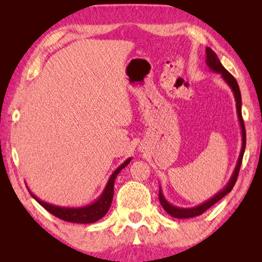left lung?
Segmentation results:
<instances>
[{
    "mask_svg": "<svg viewBox=\"0 0 262 262\" xmlns=\"http://www.w3.org/2000/svg\"><path fill=\"white\" fill-rule=\"evenodd\" d=\"M206 53H207V64L209 66V68L211 70H214V72H216V73L222 74V77H223L225 79V82H227L229 85L231 86L233 94H234V98H236V105H237L238 118H239V122H241L242 133H243V147H242L241 156H239V159H238L236 170H234L231 179H230V181H229V184L225 186V188L223 190H221L219 194H216L214 198L210 199V200H208L207 202L203 203V205L199 206V207H195V208H188V209H185V208H177V207L171 206L170 203H168L165 200V199H164L162 192L159 190V196H158L159 202H161V205L164 208V210H165L167 214H170L171 216L176 217V219H189V217H195V216L201 215L207 209H209L211 206H214L216 202H219L222 198H224L228 193L231 192V189L233 188V186H234V184H236L237 178H238L239 170H241L242 162H243L244 151H245V147H246V132H245V126H244V119H243V115H242V96H241V90H239L238 83L236 81V78H234L232 75L230 74L228 70L223 67V66H222V63L219 60V57H217V55H216V53L212 51L211 48L207 47Z\"/></svg>",
    "mask_w": 262,
    "mask_h": 262,
    "instance_id": "8db88e82",
    "label": "left lung"
}]
</instances>
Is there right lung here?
<instances>
[{
	"label": "right lung",
	"mask_w": 262,
	"mask_h": 262,
	"mask_svg": "<svg viewBox=\"0 0 262 262\" xmlns=\"http://www.w3.org/2000/svg\"><path fill=\"white\" fill-rule=\"evenodd\" d=\"M129 162L130 158H128L122 165L119 166L117 170L113 172V174L111 176V178L107 185H106V188L103 194H101V196L90 206L83 208H61L48 205V203L40 201L39 199L35 198L33 194L31 195L39 202V205H41L48 212H51L52 215H54L57 219L63 220L66 222H72V223H95V222L100 220L101 217H104L106 215V212L108 211L111 203H112L114 193V180L117 178L119 172H120L123 167L127 166Z\"/></svg>",
	"instance_id": "obj_1"
}]
</instances>
